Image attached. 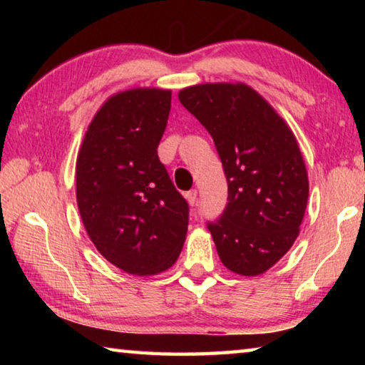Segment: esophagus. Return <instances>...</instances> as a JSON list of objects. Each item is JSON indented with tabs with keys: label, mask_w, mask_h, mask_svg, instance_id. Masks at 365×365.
Returning a JSON list of instances; mask_svg holds the SVG:
<instances>
[{
	"label": "esophagus",
	"mask_w": 365,
	"mask_h": 365,
	"mask_svg": "<svg viewBox=\"0 0 365 365\" xmlns=\"http://www.w3.org/2000/svg\"><path fill=\"white\" fill-rule=\"evenodd\" d=\"M185 197H187L188 205L193 207V206H196V202H197V191L190 190V191H187V193H185Z\"/></svg>",
	"instance_id": "obj_1"
}]
</instances>
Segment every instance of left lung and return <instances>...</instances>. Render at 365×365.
Listing matches in <instances>:
<instances>
[{
  "mask_svg": "<svg viewBox=\"0 0 365 365\" xmlns=\"http://www.w3.org/2000/svg\"><path fill=\"white\" fill-rule=\"evenodd\" d=\"M178 100L211 133L224 165L228 202L207 228L222 264L238 275L264 274L299 235L309 182L292 128L245 83H201Z\"/></svg>",
  "mask_w": 365,
  "mask_h": 365,
  "instance_id": "obj_1",
  "label": "left lung"
}]
</instances>
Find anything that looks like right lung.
I'll list each match as a JSON object with an SVG mask.
<instances>
[{
    "mask_svg": "<svg viewBox=\"0 0 365 365\" xmlns=\"http://www.w3.org/2000/svg\"><path fill=\"white\" fill-rule=\"evenodd\" d=\"M170 90L113 95L88 125L76 168L77 206L100 255L132 275L174 265L188 228V202L175 190L158 146Z\"/></svg>",
    "mask_w": 365,
    "mask_h": 365,
    "instance_id": "add662e5",
    "label": "right lung"
}]
</instances>
